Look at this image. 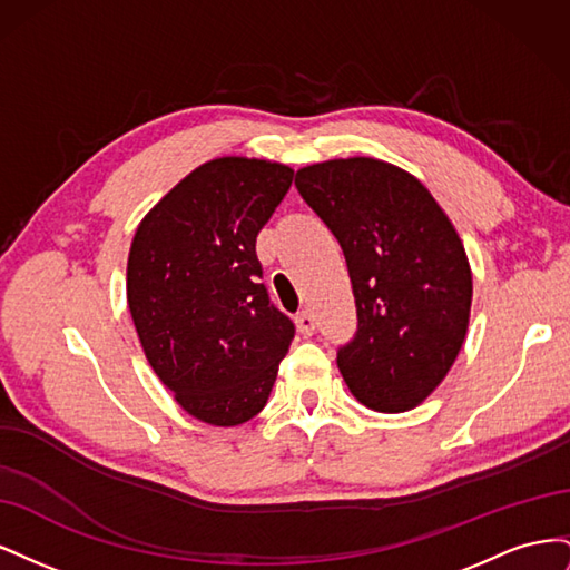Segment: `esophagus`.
Returning a JSON list of instances; mask_svg holds the SVG:
<instances>
[{
    "instance_id": "34e87169",
    "label": "esophagus",
    "mask_w": 570,
    "mask_h": 570,
    "mask_svg": "<svg viewBox=\"0 0 570 570\" xmlns=\"http://www.w3.org/2000/svg\"><path fill=\"white\" fill-rule=\"evenodd\" d=\"M295 323H297V327H299V333L304 335V337H308V335H314V331H316V316L312 314V312H299L297 316H295Z\"/></svg>"
}]
</instances>
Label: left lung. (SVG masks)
<instances>
[{
	"label": "left lung",
	"mask_w": 570,
	"mask_h": 570,
	"mask_svg": "<svg viewBox=\"0 0 570 570\" xmlns=\"http://www.w3.org/2000/svg\"><path fill=\"white\" fill-rule=\"evenodd\" d=\"M295 185L352 278L358 323L337 350L344 383L373 411L419 406L469 327L473 278L452 220L406 170L368 157L306 166Z\"/></svg>",
	"instance_id": "1"
}]
</instances>
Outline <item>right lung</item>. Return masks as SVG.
I'll use <instances>...</instances> for the list:
<instances>
[{
  "label": "right lung",
  "mask_w": 570,
  "mask_h": 570,
  "mask_svg": "<svg viewBox=\"0 0 570 570\" xmlns=\"http://www.w3.org/2000/svg\"><path fill=\"white\" fill-rule=\"evenodd\" d=\"M295 170L223 157L145 216L128 256V306L145 356L176 402L209 425L266 406L295 323L268 297L256 235Z\"/></svg>",
  "instance_id": "obj_1"
}]
</instances>
